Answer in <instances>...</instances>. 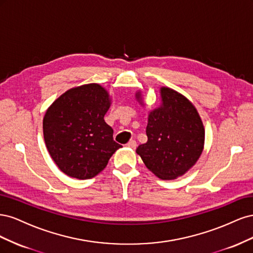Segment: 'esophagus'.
Here are the masks:
<instances>
[{
    "label": "esophagus",
    "mask_w": 253,
    "mask_h": 253,
    "mask_svg": "<svg viewBox=\"0 0 253 253\" xmlns=\"http://www.w3.org/2000/svg\"><path fill=\"white\" fill-rule=\"evenodd\" d=\"M126 145L128 148H132V149H135L136 147H137V142L135 141V140H131V141H128L127 143H126Z\"/></svg>",
    "instance_id": "34e87169"
}]
</instances>
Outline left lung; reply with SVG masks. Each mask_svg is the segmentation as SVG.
Returning <instances> with one entry per match:
<instances>
[{
	"instance_id": "obj_1",
	"label": "left lung",
	"mask_w": 253,
	"mask_h": 253,
	"mask_svg": "<svg viewBox=\"0 0 253 253\" xmlns=\"http://www.w3.org/2000/svg\"><path fill=\"white\" fill-rule=\"evenodd\" d=\"M163 104L150 113L145 133L148 141L137 154L148 169L162 179L185 174L200 158L205 129L196 109L186 97L171 88H160ZM137 94V99H139Z\"/></svg>"
}]
</instances>
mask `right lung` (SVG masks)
I'll return each mask as SVG.
<instances>
[{
  "mask_svg": "<svg viewBox=\"0 0 253 253\" xmlns=\"http://www.w3.org/2000/svg\"><path fill=\"white\" fill-rule=\"evenodd\" d=\"M110 103L108 91L91 83L65 91L46 111L45 144L64 174L93 178L122 147L113 139V128L104 121Z\"/></svg>",
  "mask_w": 253,
  "mask_h": 253,
  "instance_id": "obj_1",
  "label": "right lung"
}]
</instances>
